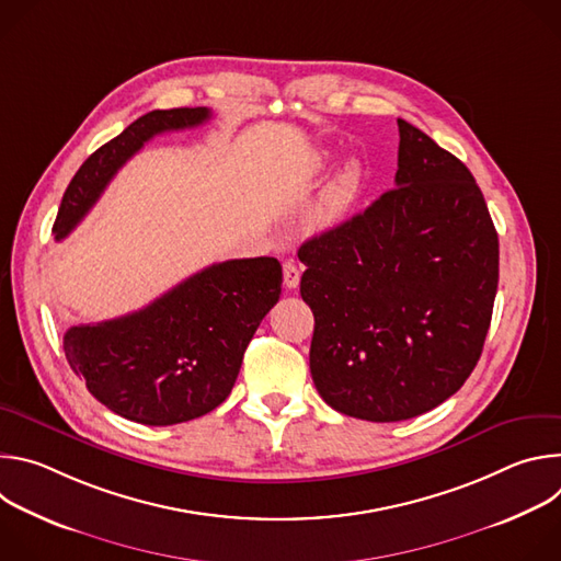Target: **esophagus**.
I'll return each mask as SVG.
<instances>
[{"mask_svg":"<svg viewBox=\"0 0 561 561\" xmlns=\"http://www.w3.org/2000/svg\"><path fill=\"white\" fill-rule=\"evenodd\" d=\"M299 277H301L299 266L293 260H286L284 262V286L286 288H297L299 286Z\"/></svg>","mask_w":561,"mask_h":561,"instance_id":"1","label":"esophagus"}]
</instances>
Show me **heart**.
Wrapping results in <instances>:
<instances>
[{"instance_id": "obj_1", "label": "heart", "mask_w": 561, "mask_h": 561, "mask_svg": "<svg viewBox=\"0 0 561 561\" xmlns=\"http://www.w3.org/2000/svg\"><path fill=\"white\" fill-rule=\"evenodd\" d=\"M362 188V169L357 162L344 164L331 182L319 193L312 210L308 213V226L312 230H333L337 228L348 213L353 210Z\"/></svg>"}]
</instances>
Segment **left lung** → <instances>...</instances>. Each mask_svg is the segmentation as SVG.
<instances>
[{
  "label": "left lung",
  "instance_id": "1",
  "mask_svg": "<svg viewBox=\"0 0 561 561\" xmlns=\"http://www.w3.org/2000/svg\"><path fill=\"white\" fill-rule=\"evenodd\" d=\"M392 191L299 249L310 375L357 420L402 422L455 394L491 327L500 239L455 154L397 119Z\"/></svg>",
  "mask_w": 561,
  "mask_h": 561
}]
</instances>
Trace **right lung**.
I'll return each mask as SVG.
<instances>
[{"mask_svg":"<svg viewBox=\"0 0 561 561\" xmlns=\"http://www.w3.org/2000/svg\"><path fill=\"white\" fill-rule=\"evenodd\" d=\"M208 117L204 106L152 111L98 148L64 193L53 224L57 242L150 137L199 126ZM279 293L282 266L275 257L228 260L195 273L141 310L70 327L64 353L108 411L146 426L191 422L230 394L244 351Z\"/></svg>","mask_w":561,"mask_h":561,"instance_id":"obj_1","label":"right lung"}]
</instances>
